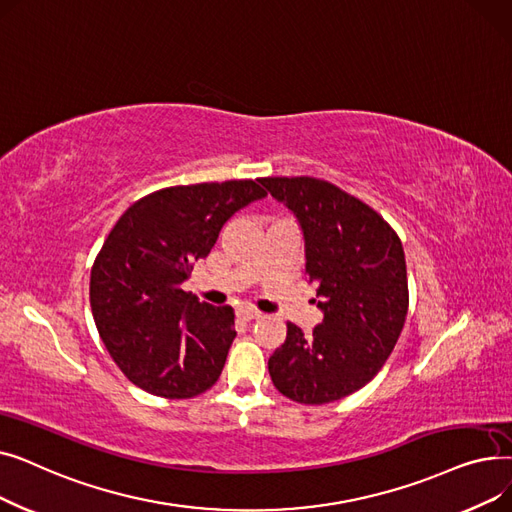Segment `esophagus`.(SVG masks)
<instances>
[{"label": "esophagus", "instance_id": "34e87169", "mask_svg": "<svg viewBox=\"0 0 512 512\" xmlns=\"http://www.w3.org/2000/svg\"><path fill=\"white\" fill-rule=\"evenodd\" d=\"M238 317L251 321V319H259V317H263V313H261V311H257V309H253V307H240V309H238Z\"/></svg>", "mask_w": 512, "mask_h": 512}]
</instances>
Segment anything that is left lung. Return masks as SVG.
Segmentation results:
<instances>
[{
	"label": "left lung",
	"instance_id": "1",
	"mask_svg": "<svg viewBox=\"0 0 512 512\" xmlns=\"http://www.w3.org/2000/svg\"><path fill=\"white\" fill-rule=\"evenodd\" d=\"M305 238V272L317 284L324 321L311 336L286 324V340L267 361L272 382L301 405H326L375 378L405 326L407 263L392 226L332 182L261 178Z\"/></svg>",
	"mask_w": 512,
	"mask_h": 512
}]
</instances>
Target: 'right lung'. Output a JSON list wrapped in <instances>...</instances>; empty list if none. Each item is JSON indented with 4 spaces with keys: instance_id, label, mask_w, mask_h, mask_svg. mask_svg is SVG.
<instances>
[{
    "instance_id": "right-lung-1",
    "label": "right lung",
    "mask_w": 512,
    "mask_h": 512,
    "mask_svg": "<svg viewBox=\"0 0 512 512\" xmlns=\"http://www.w3.org/2000/svg\"><path fill=\"white\" fill-rule=\"evenodd\" d=\"M267 193L255 180L170 186L132 203L91 270L99 336L126 378L161 398H193L218 382L236 336L232 307L199 303L182 282L222 226Z\"/></svg>"
}]
</instances>
